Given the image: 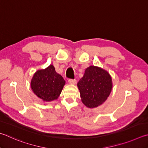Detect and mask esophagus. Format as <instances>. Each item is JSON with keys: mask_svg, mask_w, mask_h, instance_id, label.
<instances>
[{"mask_svg": "<svg viewBox=\"0 0 148 148\" xmlns=\"http://www.w3.org/2000/svg\"><path fill=\"white\" fill-rule=\"evenodd\" d=\"M68 82L69 84H75L77 82V80L76 79H69L68 80Z\"/></svg>", "mask_w": 148, "mask_h": 148, "instance_id": "obj_1", "label": "esophagus"}]
</instances>
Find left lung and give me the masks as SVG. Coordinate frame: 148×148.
Wrapping results in <instances>:
<instances>
[{
	"label": "left lung",
	"instance_id": "8db88e82",
	"mask_svg": "<svg viewBox=\"0 0 148 148\" xmlns=\"http://www.w3.org/2000/svg\"><path fill=\"white\" fill-rule=\"evenodd\" d=\"M77 86L82 103L89 108L104 103L112 90V79L105 70L91 66L85 69L84 75Z\"/></svg>",
	"mask_w": 148,
	"mask_h": 148
}]
</instances>
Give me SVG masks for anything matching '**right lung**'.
I'll list each match as a JSON object with an SVG mask.
<instances>
[{"label":"right lung","instance_id":"right-lung-1","mask_svg":"<svg viewBox=\"0 0 148 148\" xmlns=\"http://www.w3.org/2000/svg\"><path fill=\"white\" fill-rule=\"evenodd\" d=\"M64 84L63 77L51 65L45 69L36 71L31 81V88L40 99L50 101L58 98Z\"/></svg>","mask_w":148,"mask_h":148}]
</instances>
